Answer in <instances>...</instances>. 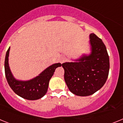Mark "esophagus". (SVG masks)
Instances as JSON below:
<instances>
[{
	"mask_svg": "<svg viewBox=\"0 0 123 123\" xmlns=\"http://www.w3.org/2000/svg\"><path fill=\"white\" fill-rule=\"evenodd\" d=\"M65 60H66V58L65 57V56H60L59 58H58V61H59V62L61 63H63V62H65Z\"/></svg>",
	"mask_w": 123,
	"mask_h": 123,
	"instance_id": "obj_1",
	"label": "esophagus"
}]
</instances>
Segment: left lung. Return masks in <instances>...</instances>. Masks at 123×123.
<instances>
[{"label": "left lung", "instance_id": "obj_1", "mask_svg": "<svg viewBox=\"0 0 123 123\" xmlns=\"http://www.w3.org/2000/svg\"><path fill=\"white\" fill-rule=\"evenodd\" d=\"M89 39V55L83 54L73 62L62 64L65 82L69 91L78 96H89L100 89L109 73V56L105 44L94 33Z\"/></svg>", "mask_w": 123, "mask_h": 123}]
</instances>
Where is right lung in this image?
Wrapping results in <instances>:
<instances>
[{
	"mask_svg": "<svg viewBox=\"0 0 123 123\" xmlns=\"http://www.w3.org/2000/svg\"><path fill=\"white\" fill-rule=\"evenodd\" d=\"M10 47L6 51L5 59V73L6 79L11 89L15 94L22 98L29 100L39 99L47 92L50 79L52 77L56 68L62 64L54 63L47 67L37 76L28 81H21L15 78L10 69L8 56Z\"/></svg>",
	"mask_w": 123,
	"mask_h": 123,
	"instance_id": "add662e5",
	"label": "right lung"
}]
</instances>
